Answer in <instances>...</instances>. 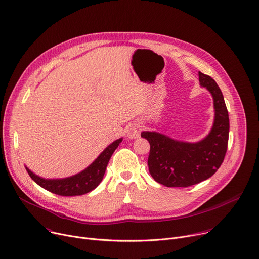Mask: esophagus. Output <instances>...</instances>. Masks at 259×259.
<instances>
[{"instance_id":"34e87169","label":"esophagus","mask_w":259,"mask_h":259,"mask_svg":"<svg viewBox=\"0 0 259 259\" xmlns=\"http://www.w3.org/2000/svg\"><path fill=\"white\" fill-rule=\"evenodd\" d=\"M140 132H141V126L139 124H134L127 131V137L131 139H136L139 137Z\"/></svg>"}]
</instances>
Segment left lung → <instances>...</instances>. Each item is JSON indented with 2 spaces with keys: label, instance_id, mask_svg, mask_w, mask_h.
<instances>
[{
  "label": "left lung",
  "instance_id": "left-lung-1",
  "mask_svg": "<svg viewBox=\"0 0 259 259\" xmlns=\"http://www.w3.org/2000/svg\"><path fill=\"white\" fill-rule=\"evenodd\" d=\"M200 84L213 98L214 121L199 142H184L157 132H142L150 144L149 172L166 187H188L213 176L222 165L229 138V115L222 91L210 76L199 72Z\"/></svg>",
  "mask_w": 259,
  "mask_h": 259
}]
</instances>
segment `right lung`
Here are the masks:
<instances>
[{
	"label": "right lung",
	"instance_id": "right-lung-1",
	"mask_svg": "<svg viewBox=\"0 0 259 259\" xmlns=\"http://www.w3.org/2000/svg\"><path fill=\"white\" fill-rule=\"evenodd\" d=\"M122 142V138L117 139L112 144L106 147L102 153L97 157V159L89 165L87 168L77 175H74L65 179H44L33 174L28 167L26 170L35 182L37 185L44 189L52 193L63 195V196H73L81 195L95 189L104 176L106 166L118 145Z\"/></svg>",
	"mask_w": 259,
	"mask_h": 259
}]
</instances>
